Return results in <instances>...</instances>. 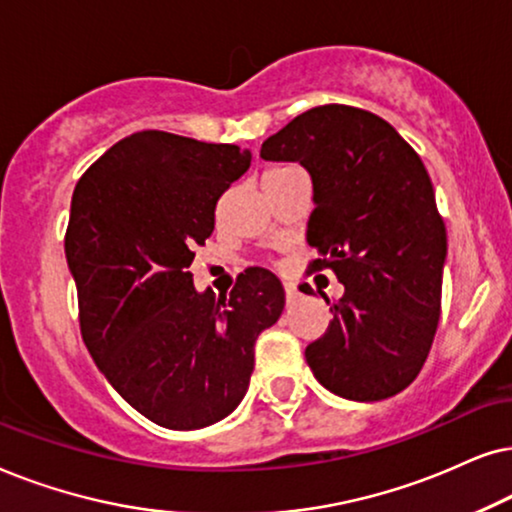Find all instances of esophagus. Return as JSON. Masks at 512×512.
<instances>
[{
  "instance_id": "34e87169",
  "label": "esophagus",
  "mask_w": 512,
  "mask_h": 512,
  "mask_svg": "<svg viewBox=\"0 0 512 512\" xmlns=\"http://www.w3.org/2000/svg\"><path fill=\"white\" fill-rule=\"evenodd\" d=\"M285 299H288V304H295L299 299V290L295 283H285Z\"/></svg>"
}]
</instances>
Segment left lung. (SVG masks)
I'll return each mask as SVG.
<instances>
[{
    "instance_id": "left-lung-1",
    "label": "left lung",
    "mask_w": 512,
    "mask_h": 512,
    "mask_svg": "<svg viewBox=\"0 0 512 512\" xmlns=\"http://www.w3.org/2000/svg\"><path fill=\"white\" fill-rule=\"evenodd\" d=\"M260 156L309 170V271L332 269L344 285L325 335L304 351L313 377L358 403L400 393L431 351L447 260L424 161L388 121L349 105L299 114Z\"/></svg>"
}]
</instances>
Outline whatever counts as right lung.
<instances>
[{
    "label": "right lung",
    "mask_w": 512,
    "mask_h": 512,
    "mask_svg": "<svg viewBox=\"0 0 512 512\" xmlns=\"http://www.w3.org/2000/svg\"><path fill=\"white\" fill-rule=\"evenodd\" d=\"M252 154L163 131L109 147L81 175L65 234L81 337L98 370L142 417L194 431L248 391L255 342L281 318L285 290L252 267L229 295L196 292L194 248Z\"/></svg>",
    "instance_id": "add662e5"
}]
</instances>
